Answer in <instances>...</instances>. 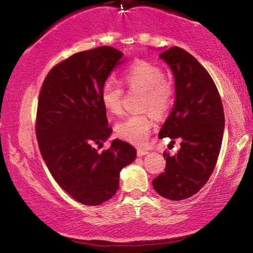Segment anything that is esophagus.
<instances>
[{
	"instance_id": "esophagus-1",
	"label": "esophagus",
	"mask_w": 253,
	"mask_h": 253,
	"mask_svg": "<svg viewBox=\"0 0 253 253\" xmlns=\"http://www.w3.org/2000/svg\"><path fill=\"white\" fill-rule=\"evenodd\" d=\"M136 155H138V157H143L145 155H147V151L145 149H141V147H138V149H136Z\"/></svg>"
}]
</instances>
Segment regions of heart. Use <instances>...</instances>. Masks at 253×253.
I'll list each match as a JSON object with an SVG mask.
<instances>
[{
    "instance_id": "b5f03b06",
    "label": "heart",
    "mask_w": 253,
    "mask_h": 253,
    "mask_svg": "<svg viewBox=\"0 0 253 253\" xmlns=\"http://www.w3.org/2000/svg\"><path fill=\"white\" fill-rule=\"evenodd\" d=\"M123 80L129 89L143 90L141 109L149 110L156 119L167 117L175 102V83L164 76L163 69L157 64L139 59L127 66ZM124 89L120 84L107 81L101 89V102L113 115L123 114ZM152 119L148 112L133 114L118 124L115 132L119 138L134 145H143L149 139Z\"/></svg>"
}]
</instances>
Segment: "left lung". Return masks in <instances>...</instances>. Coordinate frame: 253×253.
<instances>
[{"instance_id":"1","label":"left lung","mask_w":253,"mask_h":253,"mask_svg":"<svg viewBox=\"0 0 253 253\" xmlns=\"http://www.w3.org/2000/svg\"><path fill=\"white\" fill-rule=\"evenodd\" d=\"M175 76L176 101L159 138L181 141L175 156L168 151L164 172L152 181L169 200L188 199L207 183L221 149L225 114L219 91L208 71L189 52L172 46L161 53Z\"/></svg>"}]
</instances>
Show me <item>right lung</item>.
Returning a JSON list of instances; mask_svg holds the SVG:
<instances>
[{
    "mask_svg": "<svg viewBox=\"0 0 253 253\" xmlns=\"http://www.w3.org/2000/svg\"><path fill=\"white\" fill-rule=\"evenodd\" d=\"M123 58L110 46L78 52L51 69L39 92L36 133L43 161L60 188L86 206L108 201L136 156L120 139L98 152L113 130L101 89Z\"/></svg>",
    "mask_w": 253,
    "mask_h": 253,
    "instance_id": "add662e5",
    "label": "right lung"
}]
</instances>
